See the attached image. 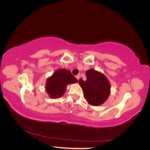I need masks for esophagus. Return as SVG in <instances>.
<instances>
[{
  "label": "esophagus",
  "instance_id": "34e87169",
  "mask_svg": "<svg viewBox=\"0 0 150 150\" xmlns=\"http://www.w3.org/2000/svg\"><path fill=\"white\" fill-rule=\"evenodd\" d=\"M76 78H77V79H78V80H79V78H80V76H79V75H78V76H76Z\"/></svg>",
  "mask_w": 150,
  "mask_h": 150
}]
</instances>
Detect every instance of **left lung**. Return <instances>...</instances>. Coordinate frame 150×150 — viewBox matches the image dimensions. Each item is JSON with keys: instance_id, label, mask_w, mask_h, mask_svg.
Returning a JSON list of instances; mask_svg holds the SVG:
<instances>
[{"instance_id": "1", "label": "left lung", "mask_w": 150, "mask_h": 150, "mask_svg": "<svg viewBox=\"0 0 150 150\" xmlns=\"http://www.w3.org/2000/svg\"><path fill=\"white\" fill-rule=\"evenodd\" d=\"M87 79H80L79 85L84 93V98L93 106H99L105 102L111 93V85L103 73L94 69L86 72Z\"/></svg>"}]
</instances>
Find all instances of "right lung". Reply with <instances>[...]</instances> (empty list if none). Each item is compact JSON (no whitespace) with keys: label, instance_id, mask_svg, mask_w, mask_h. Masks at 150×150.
I'll return each mask as SVG.
<instances>
[{"label":"right lung","instance_id":"add662e5","mask_svg":"<svg viewBox=\"0 0 150 150\" xmlns=\"http://www.w3.org/2000/svg\"><path fill=\"white\" fill-rule=\"evenodd\" d=\"M78 82V80L72 75L70 71L60 69L47 79L45 88L50 98L56 99L64 94L68 84Z\"/></svg>","mask_w":150,"mask_h":150}]
</instances>
